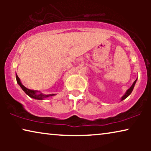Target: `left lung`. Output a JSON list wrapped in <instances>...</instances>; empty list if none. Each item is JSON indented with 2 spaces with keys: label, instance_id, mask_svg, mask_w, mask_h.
<instances>
[{
  "label": "left lung",
  "instance_id": "8db88e82",
  "mask_svg": "<svg viewBox=\"0 0 151 151\" xmlns=\"http://www.w3.org/2000/svg\"><path fill=\"white\" fill-rule=\"evenodd\" d=\"M136 81H137V80H135V82H133V84H132V86H131V87H130V88H129V89L127 90V91L126 92V93H125L124 96H123L122 98V100H124V99L127 98V97L129 96V95L131 93V92L133 91V88H134V86H135V83H136Z\"/></svg>",
  "mask_w": 151,
  "mask_h": 151
}]
</instances>
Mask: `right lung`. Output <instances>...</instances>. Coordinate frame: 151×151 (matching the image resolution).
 <instances>
[{"mask_svg": "<svg viewBox=\"0 0 151 151\" xmlns=\"http://www.w3.org/2000/svg\"><path fill=\"white\" fill-rule=\"evenodd\" d=\"M16 81H17V83L19 84L20 87L22 88V89L24 91V93H25L27 95H28V96H29L30 98L36 99V100H43V99L45 98H47V97L54 96V94L44 95L42 93H37V92H38V91H33V90L28 89L27 88H26L25 86L22 85L21 82H20V78H18V76L17 75H16Z\"/></svg>", "mask_w": 151, "mask_h": 151, "instance_id": "obj_1", "label": "right lung"}]
</instances>
